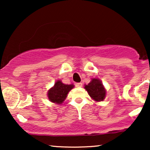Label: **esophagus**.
<instances>
[{
  "instance_id": "1",
  "label": "esophagus",
  "mask_w": 150,
  "mask_h": 150,
  "mask_svg": "<svg viewBox=\"0 0 150 150\" xmlns=\"http://www.w3.org/2000/svg\"><path fill=\"white\" fill-rule=\"evenodd\" d=\"M75 85L77 87H82V84L81 83V82H76V83H75Z\"/></svg>"
}]
</instances>
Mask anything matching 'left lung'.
Returning <instances> with one entry per match:
<instances>
[{"label": "left lung", "instance_id": "obj_1", "mask_svg": "<svg viewBox=\"0 0 150 150\" xmlns=\"http://www.w3.org/2000/svg\"><path fill=\"white\" fill-rule=\"evenodd\" d=\"M90 97L95 101H102L106 97V90L101 81L98 78H92L89 84L84 87Z\"/></svg>", "mask_w": 150, "mask_h": 150}]
</instances>
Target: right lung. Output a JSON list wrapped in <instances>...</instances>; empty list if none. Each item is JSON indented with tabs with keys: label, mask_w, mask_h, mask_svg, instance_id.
<instances>
[{
	"label": "right lung",
	"mask_w": 150,
	"mask_h": 150,
	"mask_svg": "<svg viewBox=\"0 0 150 150\" xmlns=\"http://www.w3.org/2000/svg\"><path fill=\"white\" fill-rule=\"evenodd\" d=\"M74 88V85H65L61 80H57L54 85L48 90L47 96L50 101L56 104H63L68 92Z\"/></svg>",
	"instance_id": "add662e5"
}]
</instances>
